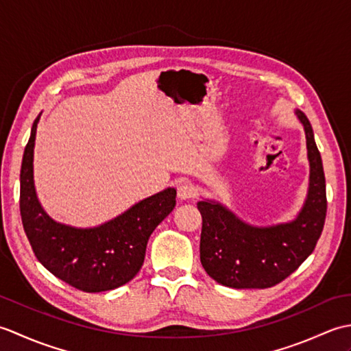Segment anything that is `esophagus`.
Wrapping results in <instances>:
<instances>
[{"instance_id":"obj_1","label":"esophagus","mask_w":351,"mask_h":351,"mask_svg":"<svg viewBox=\"0 0 351 351\" xmlns=\"http://www.w3.org/2000/svg\"><path fill=\"white\" fill-rule=\"evenodd\" d=\"M195 195H196V190H195V187H193V185L189 184V182H182V184L180 185V187H178V197L182 199V200L191 199Z\"/></svg>"}]
</instances>
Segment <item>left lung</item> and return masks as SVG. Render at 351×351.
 <instances>
[{"instance_id": "8db88e82", "label": "left lung", "mask_w": 351, "mask_h": 351, "mask_svg": "<svg viewBox=\"0 0 351 351\" xmlns=\"http://www.w3.org/2000/svg\"><path fill=\"white\" fill-rule=\"evenodd\" d=\"M297 116L306 132L311 162L309 193L299 217L285 225L253 228L220 204H197L202 215L200 263L221 285L237 289L278 285L314 252L323 232L327 197L322 155L308 117L302 111Z\"/></svg>"}]
</instances>
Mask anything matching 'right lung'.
<instances>
[{
  "label": "right lung",
  "mask_w": 351,
  "mask_h": 351,
  "mask_svg": "<svg viewBox=\"0 0 351 351\" xmlns=\"http://www.w3.org/2000/svg\"><path fill=\"white\" fill-rule=\"evenodd\" d=\"M32 128L21 166L19 210L36 258L56 278L84 293H101L128 283L143 265L154 229L173 211L176 190L141 200L106 225L75 229L57 223L42 210L33 181L36 128Z\"/></svg>",
  "instance_id": "obj_1"
}]
</instances>
